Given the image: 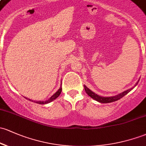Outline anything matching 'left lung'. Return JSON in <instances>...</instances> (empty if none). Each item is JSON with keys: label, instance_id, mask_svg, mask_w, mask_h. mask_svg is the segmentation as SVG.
I'll return each mask as SVG.
<instances>
[{"label": "left lung", "instance_id": "1", "mask_svg": "<svg viewBox=\"0 0 146 146\" xmlns=\"http://www.w3.org/2000/svg\"><path fill=\"white\" fill-rule=\"evenodd\" d=\"M138 83H139V81H137V83H136L135 85H134V87L131 88L130 89H128V90H125V91L120 92V93L117 94V95H115V96H111V97L100 96V95H98V94L95 93V92H92L91 90H90V89H89L86 86H84V89H85V91L86 93H87L88 95L90 97V98H92V99H93V100H96V101H98L100 103H111V102H113L117 101V100H120V99L123 98L125 95H126L128 92H129L130 91H131V90H132V89L134 88L135 87L136 85H137Z\"/></svg>", "mask_w": 146, "mask_h": 146}]
</instances>
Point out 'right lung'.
I'll list each match as a JSON object with an SVG mask.
<instances>
[{"instance_id":"right-lung-1","label":"right lung","mask_w":146,"mask_h":146,"mask_svg":"<svg viewBox=\"0 0 146 146\" xmlns=\"http://www.w3.org/2000/svg\"><path fill=\"white\" fill-rule=\"evenodd\" d=\"M61 91H62V86H60V88H59L58 90H57V91H56V92H55V93L54 94V95H53L51 97V98H50L49 99H48V100H46V101H33V100H30V99L27 98H25L27 99V100H29L30 101H32V102H33L37 103V104H48V103H50V102H51L54 101V100H56V99L58 97L59 95H60Z\"/></svg>"}]
</instances>
